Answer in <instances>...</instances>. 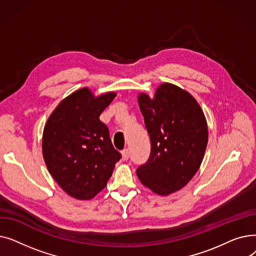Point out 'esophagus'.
<instances>
[{"instance_id": "34e87169", "label": "esophagus", "mask_w": 256, "mask_h": 256, "mask_svg": "<svg viewBox=\"0 0 256 256\" xmlns=\"http://www.w3.org/2000/svg\"><path fill=\"white\" fill-rule=\"evenodd\" d=\"M130 158V150H124L122 152V160H128Z\"/></svg>"}]
</instances>
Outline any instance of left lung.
Masks as SVG:
<instances>
[{
  "mask_svg": "<svg viewBox=\"0 0 256 256\" xmlns=\"http://www.w3.org/2000/svg\"><path fill=\"white\" fill-rule=\"evenodd\" d=\"M138 102L152 148L137 176L154 193L169 195L199 169L208 145L206 120L190 93L169 83L160 85L152 100L140 94Z\"/></svg>",
  "mask_w": 256,
  "mask_h": 256,
  "instance_id": "8db88e82",
  "label": "left lung"
}]
</instances>
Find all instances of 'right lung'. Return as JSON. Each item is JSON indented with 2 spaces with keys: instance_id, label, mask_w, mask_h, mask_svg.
<instances>
[{
  "instance_id": "obj_1",
  "label": "right lung",
  "mask_w": 256,
  "mask_h": 256,
  "mask_svg": "<svg viewBox=\"0 0 256 256\" xmlns=\"http://www.w3.org/2000/svg\"><path fill=\"white\" fill-rule=\"evenodd\" d=\"M116 94L94 98L82 88L63 100L44 126L42 152L52 178L72 197L88 200L110 180L121 154L100 115Z\"/></svg>"
}]
</instances>
